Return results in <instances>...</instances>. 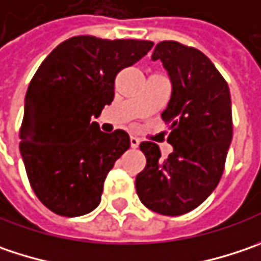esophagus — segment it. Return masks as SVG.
Masks as SVG:
<instances>
[{
	"label": "esophagus",
	"mask_w": 261,
	"mask_h": 261,
	"mask_svg": "<svg viewBox=\"0 0 261 261\" xmlns=\"http://www.w3.org/2000/svg\"><path fill=\"white\" fill-rule=\"evenodd\" d=\"M139 144H140V140L137 139V137H134V136H131L130 137V146L133 149H136V147H139Z\"/></svg>",
	"instance_id": "34e87169"
}]
</instances>
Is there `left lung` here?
<instances>
[{"mask_svg": "<svg viewBox=\"0 0 261 261\" xmlns=\"http://www.w3.org/2000/svg\"><path fill=\"white\" fill-rule=\"evenodd\" d=\"M152 60H161L172 92L162 119L169 127L172 153L143 142L146 166L136 191L147 209L179 216L200 206L219 184L232 140L231 95L225 79L198 49L174 40L159 42Z\"/></svg>", "mask_w": 261, "mask_h": 261, "instance_id": "left-lung-1", "label": "left lung"}]
</instances>
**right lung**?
Wrapping results in <instances>:
<instances>
[{"label": "right lung", "instance_id": "right-lung-1", "mask_svg": "<svg viewBox=\"0 0 261 261\" xmlns=\"http://www.w3.org/2000/svg\"><path fill=\"white\" fill-rule=\"evenodd\" d=\"M153 42L74 36L43 60L29 85L20 153L30 186L57 215L95 210L115 161L130 147L124 130L107 134L97 118L114 100L117 74L152 49Z\"/></svg>", "mask_w": 261, "mask_h": 261}]
</instances>
